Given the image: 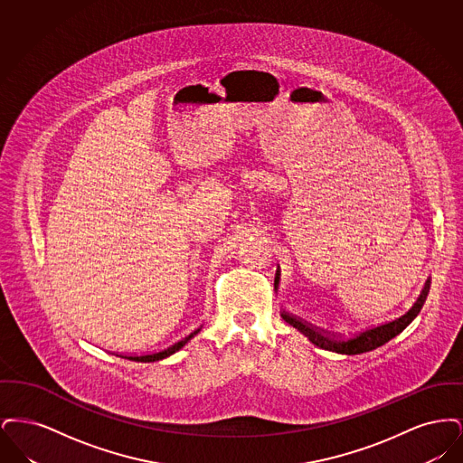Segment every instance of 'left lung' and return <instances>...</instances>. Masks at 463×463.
I'll return each instance as SVG.
<instances>
[{"instance_id": "8db88e82", "label": "left lung", "mask_w": 463, "mask_h": 463, "mask_svg": "<svg viewBox=\"0 0 463 463\" xmlns=\"http://www.w3.org/2000/svg\"><path fill=\"white\" fill-rule=\"evenodd\" d=\"M429 289H430V278L427 279V283H425V287L421 289L417 302L413 304V307L410 308L406 314H402L401 317H397V319L391 321V323H385V325L374 326V328H370V330L355 333L351 338H340V336H335V335H328L325 331L316 330L307 323H304L302 319H297V317L289 316L285 310L281 312V317L287 321L288 325H291L293 328H297L302 335H306L308 340L316 347H319V349L331 351V353L345 354V355L370 353V351H373L376 347H382L383 344H387L391 338L397 336L401 331L404 330L419 316L420 310H421L425 300H427Z\"/></svg>"}]
</instances>
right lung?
I'll list each match as a JSON object with an SVG mask.
<instances>
[{
  "label": "right lung",
  "mask_w": 463,
  "mask_h": 463,
  "mask_svg": "<svg viewBox=\"0 0 463 463\" xmlns=\"http://www.w3.org/2000/svg\"><path fill=\"white\" fill-rule=\"evenodd\" d=\"M201 328H198L196 331H193L189 336H185V338H182L180 342H176L174 345H170L168 349H165V351H159V353L155 354H146V355H133L132 361H140V363H155V361H161V359H165V357H170L172 354H175L176 351H180L194 335H198Z\"/></svg>",
  "instance_id": "1"
}]
</instances>
